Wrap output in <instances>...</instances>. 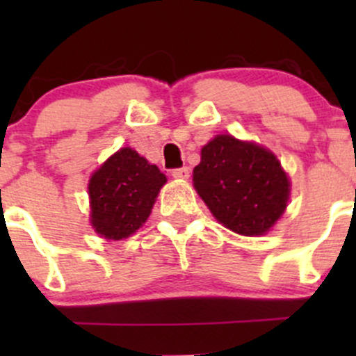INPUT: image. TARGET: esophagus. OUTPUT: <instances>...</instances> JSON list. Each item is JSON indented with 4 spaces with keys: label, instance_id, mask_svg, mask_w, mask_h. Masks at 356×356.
I'll return each mask as SVG.
<instances>
[{
    "label": "esophagus",
    "instance_id": "esophagus-1",
    "mask_svg": "<svg viewBox=\"0 0 356 356\" xmlns=\"http://www.w3.org/2000/svg\"><path fill=\"white\" fill-rule=\"evenodd\" d=\"M172 175H174L175 179H189V168L188 167L174 168V170H172Z\"/></svg>",
    "mask_w": 356,
    "mask_h": 356
}]
</instances>
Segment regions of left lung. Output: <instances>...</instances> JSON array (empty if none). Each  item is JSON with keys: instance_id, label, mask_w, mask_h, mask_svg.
Segmentation results:
<instances>
[{"instance_id": "1", "label": "left lung", "mask_w": 356, "mask_h": 356, "mask_svg": "<svg viewBox=\"0 0 356 356\" xmlns=\"http://www.w3.org/2000/svg\"><path fill=\"white\" fill-rule=\"evenodd\" d=\"M193 182L213 217L243 236L265 234L289 198V179L277 158L227 134L203 146Z\"/></svg>"}]
</instances>
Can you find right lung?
Masks as SVG:
<instances>
[{
  "mask_svg": "<svg viewBox=\"0 0 356 356\" xmlns=\"http://www.w3.org/2000/svg\"><path fill=\"white\" fill-rule=\"evenodd\" d=\"M167 182L156 165L134 149L122 148L89 181L91 224L106 239L134 234L152 213L161 186Z\"/></svg>",
  "mask_w": 356,
  "mask_h": 356,
  "instance_id": "add662e5",
  "label": "right lung"
}]
</instances>
